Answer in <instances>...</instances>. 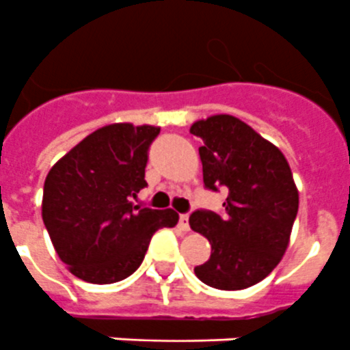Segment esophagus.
<instances>
[{
  "label": "esophagus",
  "instance_id": "esophagus-1",
  "mask_svg": "<svg viewBox=\"0 0 350 350\" xmlns=\"http://www.w3.org/2000/svg\"><path fill=\"white\" fill-rule=\"evenodd\" d=\"M178 226L183 231H189V215L188 213H183L178 217Z\"/></svg>",
  "mask_w": 350,
  "mask_h": 350
}]
</instances>
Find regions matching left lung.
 I'll return each mask as SVG.
<instances>
[{"label":"left lung","instance_id":"obj_1","mask_svg":"<svg viewBox=\"0 0 350 350\" xmlns=\"http://www.w3.org/2000/svg\"><path fill=\"white\" fill-rule=\"evenodd\" d=\"M204 186L224 188V213L197 209L193 231L211 244L208 262L195 267L206 286L239 291L258 284L275 269L289 245L298 213V189L284 153L233 116L193 122Z\"/></svg>","mask_w":350,"mask_h":350}]
</instances>
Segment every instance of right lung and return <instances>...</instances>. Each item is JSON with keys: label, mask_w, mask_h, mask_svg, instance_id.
I'll return each mask as SVG.
<instances>
[{"label": "right lung", "mask_w": 350, "mask_h": 350, "mask_svg": "<svg viewBox=\"0 0 350 350\" xmlns=\"http://www.w3.org/2000/svg\"><path fill=\"white\" fill-rule=\"evenodd\" d=\"M161 128L108 124L55 162L43 188V222L72 275L113 284L135 273L153 233L173 228V209L135 204L148 184V150Z\"/></svg>", "instance_id": "right-lung-1"}]
</instances>
